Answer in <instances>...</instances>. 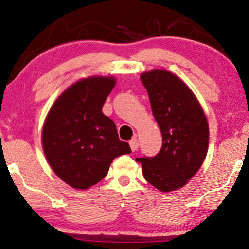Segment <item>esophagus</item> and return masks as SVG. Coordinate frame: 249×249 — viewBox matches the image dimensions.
<instances>
[{"label":"esophagus","instance_id":"esophagus-1","mask_svg":"<svg viewBox=\"0 0 249 249\" xmlns=\"http://www.w3.org/2000/svg\"><path fill=\"white\" fill-rule=\"evenodd\" d=\"M129 146H131L132 151H136L139 148V140L138 138H133L131 141H129Z\"/></svg>","mask_w":249,"mask_h":249}]
</instances>
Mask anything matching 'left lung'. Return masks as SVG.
<instances>
[{"mask_svg":"<svg viewBox=\"0 0 249 249\" xmlns=\"http://www.w3.org/2000/svg\"><path fill=\"white\" fill-rule=\"evenodd\" d=\"M148 91L162 146L155 157L136 158L143 176L161 192L186 185L206 157L209 124L192 90L173 73L152 70L140 76Z\"/></svg>","mask_w":249,"mask_h":249,"instance_id":"8db88e82","label":"left lung"}]
</instances>
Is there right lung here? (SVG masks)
I'll return each instance as SVG.
<instances>
[{
  "mask_svg": "<svg viewBox=\"0 0 249 249\" xmlns=\"http://www.w3.org/2000/svg\"><path fill=\"white\" fill-rule=\"evenodd\" d=\"M116 80L91 76L75 82L52 106L43 127L48 163L63 181L87 190L103 179L116 157L131 153L103 106Z\"/></svg>",
  "mask_w": 249,
  "mask_h": 249,
  "instance_id": "obj_1",
  "label": "right lung"
}]
</instances>
